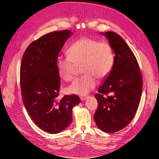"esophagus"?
Returning a JSON list of instances; mask_svg holds the SVG:
<instances>
[{
	"label": "esophagus",
	"instance_id": "34e87169",
	"mask_svg": "<svg viewBox=\"0 0 159 159\" xmlns=\"http://www.w3.org/2000/svg\"><path fill=\"white\" fill-rule=\"evenodd\" d=\"M88 98V96H80V99L81 100V101H84V100H85L86 99Z\"/></svg>",
	"mask_w": 159,
	"mask_h": 159
}]
</instances>
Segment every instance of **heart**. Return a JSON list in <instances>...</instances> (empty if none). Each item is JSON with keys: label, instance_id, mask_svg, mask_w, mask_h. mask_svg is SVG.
Listing matches in <instances>:
<instances>
[{"label": "heart", "instance_id": "obj_1", "mask_svg": "<svg viewBox=\"0 0 159 159\" xmlns=\"http://www.w3.org/2000/svg\"><path fill=\"white\" fill-rule=\"evenodd\" d=\"M67 54V57H58L56 61L60 78L66 81L73 78L75 64H81V71L85 73L68 86L67 90L71 94L85 95L96 86V78L105 79L113 68V50L107 42L80 38L69 47Z\"/></svg>", "mask_w": 159, "mask_h": 159}]
</instances>
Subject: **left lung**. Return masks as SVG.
<instances>
[{"label": "left lung", "instance_id": "1", "mask_svg": "<svg viewBox=\"0 0 159 159\" xmlns=\"http://www.w3.org/2000/svg\"><path fill=\"white\" fill-rule=\"evenodd\" d=\"M99 34L107 38L115 56L111 71L95 95L98 107L94 119L102 131L115 133L127 126L135 115L143 78L136 57L123 38L113 32Z\"/></svg>", "mask_w": 159, "mask_h": 159}]
</instances>
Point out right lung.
I'll return each instance as SVG.
<instances>
[{
	"instance_id": "1",
	"label": "right lung",
	"mask_w": 159,
	"mask_h": 159,
	"mask_svg": "<svg viewBox=\"0 0 159 159\" xmlns=\"http://www.w3.org/2000/svg\"><path fill=\"white\" fill-rule=\"evenodd\" d=\"M72 34L68 30L47 34L28 46L22 60L20 78L24 105L34 123L50 134L70 126L72 109L81 102L75 94L57 99L60 78L56 61Z\"/></svg>"
}]
</instances>
